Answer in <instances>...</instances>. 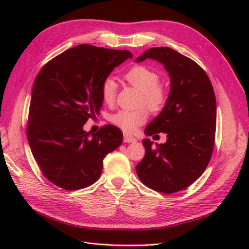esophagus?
I'll use <instances>...</instances> for the list:
<instances>
[{"instance_id":"esophagus-1","label":"esophagus","mask_w":249,"mask_h":249,"mask_svg":"<svg viewBox=\"0 0 249 249\" xmlns=\"http://www.w3.org/2000/svg\"><path fill=\"white\" fill-rule=\"evenodd\" d=\"M124 141L126 142V143H134L136 142V138H134L133 136H131V135L129 134H124Z\"/></svg>"}]
</instances>
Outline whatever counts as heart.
I'll return each mask as SVG.
<instances>
[{
  "instance_id": "1",
  "label": "heart",
  "mask_w": 249,
  "mask_h": 249,
  "mask_svg": "<svg viewBox=\"0 0 249 249\" xmlns=\"http://www.w3.org/2000/svg\"><path fill=\"white\" fill-rule=\"evenodd\" d=\"M124 80L134 88L140 91L139 104H143L152 112H158L167 103V91L159 84V74L144 65H135L126 71ZM117 86L114 79L106 78L101 85L103 101L110 105L115 101ZM148 114L144 108L136 110H119L111 115L113 124L120 129L133 133L147 120Z\"/></svg>"
}]
</instances>
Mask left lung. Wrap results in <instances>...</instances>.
<instances>
[{"label":"left lung","mask_w":249,"mask_h":249,"mask_svg":"<svg viewBox=\"0 0 249 249\" xmlns=\"http://www.w3.org/2000/svg\"><path fill=\"white\" fill-rule=\"evenodd\" d=\"M148 58L164 64L171 85L167 103L145 134L166 133L167 141L153 147V141L143 140L145 155L136 172L150 189L171 194L193 184L208 166L215 142L216 97L208 74L192 59L160 47L148 49L136 62Z\"/></svg>","instance_id":"1"}]
</instances>
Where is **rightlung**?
<instances>
[{
  "mask_svg": "<svg viewBox=\"0 0 249 249\" xmlns=\"http://www.w3.org/2000/svg\"><path fill=\"white\" fill-rule=\"evenodd\" d=\"M131 52L90 44L66 50L43 65L30 101L27 137L42 175L64 190L95 183L103 160L123 142V132L106 124L90 135L83 130L99 114L101 85Z\"/></svg>",
  "mask_w": 249,
  "mask_h": 249,
  "instance_id": "right-lung-1",
  "label": "right lung"
}]
</instances>
